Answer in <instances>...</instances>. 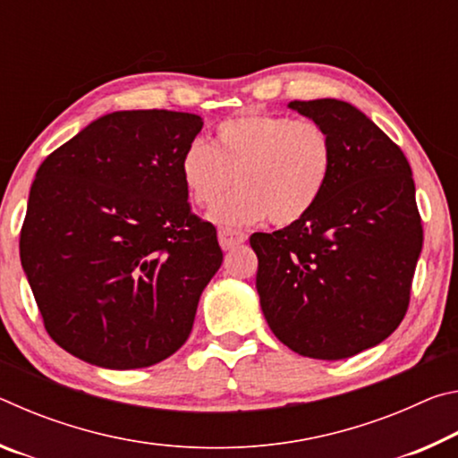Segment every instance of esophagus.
I'll return each instance as SVG.
<instances>
[{
    "mask_svg": "<svg viewBox=\"0 0 458 458\" xmlns=\"http://www.w3.org/2000/svg\"><path fill=\"white\" fill-rule=\"evenodd\" d=\"M218 240L224 250H232V248L246 242V234L244 232H236V230H220Z\"/></svg>",
    "mask_w": 458,
    "mask_h": 458,
    "instance_id": "34e87169",
    "label": "esophagus"
}]
</instances>
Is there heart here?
Here are the masks:
<instances>
[{"mask_svg":"<svg viewBox=\"0 0 458 458\" xmlns=\"http://www.w3.org/2000/svg\"><path fill=\"white\" fill-rule=\"evenodd\" d=\"M333 164L331 135L319 123L244 113L220 123L210 145L193 141L180 174L185 193L201 210H214L232 183L238 185L212 214L220 226H248L267 216L276 226H291L319 204Z\"/></svg>","mask_w":458,"mask_h":458,"instance_id":"obj_1","label":"heart"}]
</instances>
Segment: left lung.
<instances>
[{
    "label": "left lung",
    "instance_id": "obj_1",
    "mask_svg": "<svg viewBox=\"0 0 458 458\" xmlns=\"http://www.w3.org/2000/svg\"><path fill=\"white\" fill-rule=\"evenodd\" d=\"M289 108L325 127L335 164L311 214L250 236L260 307L294 353L345 360L382 344L406 315L422 250L412 169L350 103L293 100Z\"/></svg>",
    "mask_w": 458,
    "mask_h": 458
}]
</instances>
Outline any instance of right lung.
<instances>
[{
    "label": "right lung",
    "mask_w": 458,
    "mask_h": 458,
    "mask_svg": "<svg viewBox=\"0 0 458 458\" xmlns=\"http://www.w3.org/2000/svg\"><path fill=\"white\" fill-rule=\"evenodd\" d=\"M201 127L191 113H108L38 167L20 259L46 331L74 358L149 368L190 337L222 265L180 174Z\"/></svg>",
    "instance_id": "add662e5"
}]
</instances>
